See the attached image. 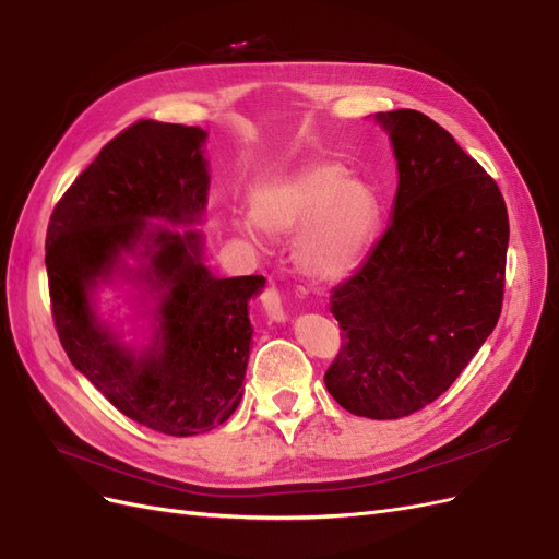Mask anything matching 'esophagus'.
Returning <instances> with one entry per match:
<instances>
[{
	"label": "esophagus",
	"mask_w": 559,
	"mask_h": 559,
	"mask_svg": "<svg viewBox=\"0 0 559 559\" xmlns=\"http://www.w3.org/2000/svg\"><path fill=\"white\" fill-rule=\"evenodd\" d=\"M261 302H263V310L267 314V319L273 321H284L286 319V310H284V302L280 296V289L275 284H267L263 294H261Z\"/></svg>",
	"instance_id": "esophagus-1"
}]
</instances>
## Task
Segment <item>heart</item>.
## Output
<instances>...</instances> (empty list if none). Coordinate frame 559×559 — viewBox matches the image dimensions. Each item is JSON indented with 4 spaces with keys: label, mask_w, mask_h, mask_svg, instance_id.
I'll return each mask as SVG.
<instances>
[{
    "label": "heart",
    "mask_w": 559,
    "mask_h": 559,
    "mask_svg": "<svg viewBox=\"0 0 559 559\" xmlns=\"http://www.w3.org/2000/svg\"><path fill=\"white\" fill-rule=\"evenodd\" d=\"M251 216L270 235H298L296 261L312 280L337 282L357 270L373 240L380 202L368 183L341 165L314 163L296 175L263 183ZM253 238V226L245 224Z\"/></svg>",
    "instance_id": "1"
}]
</instances>
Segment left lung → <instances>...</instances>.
<instances>
[{
  "mask_svg": "<svg viewBox=\"0 0 559 559\" xmlns=\"http://www.w3.org/2000/svg\"><path fill=\"white\" fill-rule=\"evenodd\" d=\"M399 163L394 216L333 286L341 349L324 382L345 411L399 419L433 403L495 331L509 212L497 181L415 109L378 114Z\"/></svg>",
  "mask_w": 559,
  "mask_h": 559,
  "instance_id": "8db88e82",
  "label": "left lung"
}]
</instances>
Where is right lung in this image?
Instances as JSON below:
<instances>
[{"label": "right lung", "mask_w": 559, "mask_h": 559, "mask_svg": "<svg viewBox=\"0 0 559 559\" xmlns=\"http://www.w3.org/2000/svg\"><path fill=\"white\" fill-rule=\"evenodd\" d=\"M205 130L144 118L118 132L50 214L46 273L62 349L126 417L167 436L212 431L242 399L249 361V298L261 275L218 280L202 265L200 235L151 226L186 224L207 205ZM145 245L141 271L162 292L159 352L134 360L98 326L90 292L121 250Z\"/></svg>", "instance_id": "right-lung-1"}]
</instances>
